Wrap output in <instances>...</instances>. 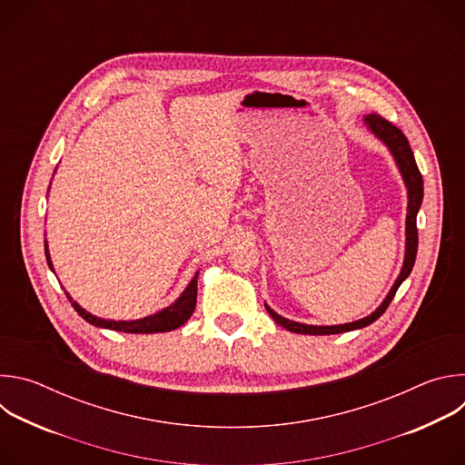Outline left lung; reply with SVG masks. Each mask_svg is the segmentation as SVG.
I'll use <instances>...</instances> for the list:
<instances>
[{"mask_svg": "<svg viewBox=\"0 0 465 465\" xmlns=\"http://www.w3.org/2000/svg\"><path fill=\"white\" fill-rule=\"evenodd\" d=\"M364 124L368 126V130L371 134L381 140L388 151L391 153L397 169H400L403 182L407 185V194H409V206H407V242H405V261H403V269L397 276L395 283L391 285L390 292L386 294V298L382 300V303L368 316L350 322V323H341V325H309V323H300V322H292L289 318H283L282 314H278L274 309H271L267 303H264V309L269 311V314L274 318V322L282 327H285L287 331H292V333H300V335H337V333H346V331H353V329H361L366 327L370 323H373L390 305L391 298L395 296L397 289L400 285L409 278V274L412 272L414 261H416V253H418V228H416V217L418 212L421 208L423 203V178L421 173L418 169V163L414 160V153L409 145L407 136L403 132L393 126L390 121L382 119L377 114H368L364 115Z\"/></svg>", "mask_w": 465, "mask_h": 465, "instance_id": "8db88e82", "label": "left lung"}]
</instances>
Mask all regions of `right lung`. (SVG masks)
Listing matches in <instances>:
<instances>
[{
	"instance_id": "add662e5",
	"label": "right lung",
	"mask_w": 465,
	"mask_h": 465,
	"mask_svg": "<svg viewBox=\"0 0 465 465\" xmlns=\"http://www.w3.org/2000/svg\"><path fill=\"white\" fill-rule=\"evenodd\" d=\"M44 246H45V259H47L49 269L54 272L51 257H49V250H47V242ZM196 278H198V272L193 276V280L183 289V292L176 298L174 303H171L169 307H165L154 314H149V316L138 318V320H104V318H99V316L88 312L86 309H83L68 292H65V296H68L70 303L79 312V316H83L88 323H92L95 327L123 331V333H138V335L140 333L142 335L165 333V331H173V329L183 325L191 318L194 305H196Z\"/></svg>"
}]
</instances>
